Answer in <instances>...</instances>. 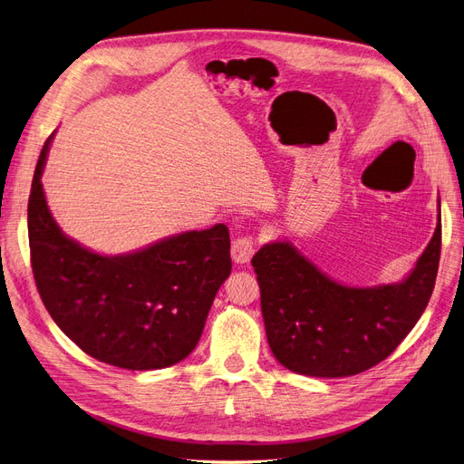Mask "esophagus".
I'll return each instance as SVG.
<instances>
[{
	"label": "esophagus",
	"instance_id": "34e87169",
	"mask_svg": "<svg viewBox=\"0 0 464 464\" xmlns=\"http://www.w3.org/2000/svg\"><path fill=\"white\" fill-rule=\"evenodd\" d=\"M256 254V242L252 237H238L231 245V257L237 265H246Z\"/></svg>",
	"mask_w": 464,
	"mask_h": 464
}]
</instances>
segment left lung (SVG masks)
I'll use <instances>...</instances> for the list:
<instances>
[{
  "label": "left lung",
  "mask_w": 464,
  "mask_h": 464,
  "mask_svg": "<svg viewBox=\"0 0 464 464\" xmlns=\"http://www.w3.org/2000/svg\"><path fill=\"white\" fill-rule=\"evenodd\" d=\"M440 245L438 212L434 235L408 276L372 287L333 280L289 240L265 245L252 266L266 340L278 362L304 376L344 378L392 355L429 304Z\"/></svg>",
  "instance_id": "left-lung-1"
}]
</instances>
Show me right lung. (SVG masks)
Listing matches in <instances>:
<instances>
[{
    "mask_svg": "<svg viewBox=\"0 0 464 464\" xmlns=\"http://www.w3.org/2000/svg\"><path fill=\"white\" fill-rule=\"evenodd\" d=\"M53 137L28 203L32 269L48 314L82 352L120 369L156 371L186 359L231 273L229 229L184 231L118 256L88 250L46 205L41 177Z\"/></svg>",
    "mask_w": 464,
    "mask_h": 464,
    "instance_id": "right-lung-1",
    "label": "right lung"
}]
</instances>
